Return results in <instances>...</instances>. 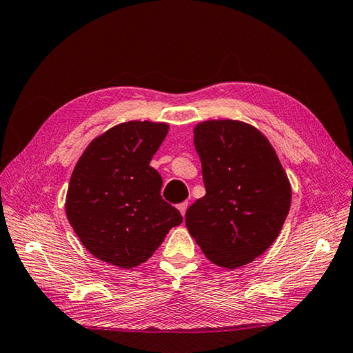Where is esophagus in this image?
<instances>
[{
  "label": "esophagus",
  "mask_w": 353,
  "mask_h": 353,
  "mask_svg": "<svg viewBox=\"0 0 353 353\" xmlns=\"http://www.w3.org/2000/svg\"><path fill=\"white\" fill-rule=\"evenodd\" d=\"M177 209L179 211H181V214L185 216V212H186V209H188V201H183V203H181V205H177Z\"/></svg>",
  "instance_id": "1"
}]
</instances>
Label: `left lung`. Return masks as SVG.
<instances>
[{
	"label": "left lung",
	"instance_id": "obj_1",
	"mask_svg": "<svg viewBox=\"0 0 353 353\" xmlns=\"http://www.w3.org/2000/svg\"><path fill=\"white\" fill-rule=\"evenodd\" d=\"M206 194L185 223L205 256L234 270L261 256L291 206V183L273 145L238 119H208L194 127Z\"/></svg>",
	"mask_w": 353,
	"mask_h": 353
}]
</instances>
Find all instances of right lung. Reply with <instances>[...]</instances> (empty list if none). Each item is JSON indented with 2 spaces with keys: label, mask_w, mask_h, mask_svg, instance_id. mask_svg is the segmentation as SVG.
<instances>
[{
  "label": "right lung",
  "mask_w": 353,
  "mask_h": 353,
  "mask_svg": "<svg viewBox=\"0 0 353 353\" xmlns=\"http://www.w3.org/2000/svg\"><path fill=\"white\" fill-rule=\"evenodd\" d=\"M167 123L127 121L99 134L71 174L65 212L97 259L133 268L156 252L182 215L161 197L162 177L150 167Z\"/></svg>",
  "instance_id": "right-lung-1"
}]
</instances>
